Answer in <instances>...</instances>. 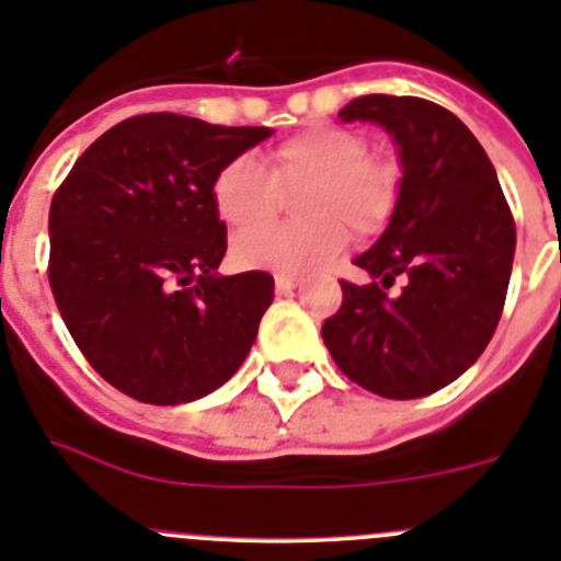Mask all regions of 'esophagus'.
<instances>
[{
	"instance_id": "obj_1",
	"label": "esophagus",
	"mask_w": 561,
	"mask_h": 561,
	"mask_svg": "<svg viewBox=\"0 0 561 561\" xmlns=\"http://www.w3.org/2000/svg\"><path fill=\"white\" fill-rule=\"evenodd\" d=\"M300 286V280L297 277H289V275H277L275 277V291L277 295H291V291Z\"/></svg>"
}]
</instances>
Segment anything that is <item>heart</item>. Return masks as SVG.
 <instances>
[{
	"label": "heart",
	"instance_id": "b5f03b06",
	"mask_svg": "<svg viewBox=\"0 0 561 561\" xmlns=\"http://www.w3.org/2000/svg\"><path fill=\"white\" fill-rule=\"evenodd\" d=\"M307 185L298 201L300 226L257 228L274 215L280 190ZM399 171L368 157V140L351 128L317 126L295 134L266 157L227 162L213 180V207L227 227H252L232 241L244 270L304 277L334 264L348 244V230L374 236L396 210Z\"/></svg>",
	"mask_w": 561,
	"mask_h": 561
}]
</instances>
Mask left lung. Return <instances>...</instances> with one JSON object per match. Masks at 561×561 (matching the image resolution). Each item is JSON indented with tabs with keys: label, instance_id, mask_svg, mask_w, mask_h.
I'll list each match as a JSON object with an SVG mask.
<instances>
[{
	"label": "left lung",
	"instance_id": "1",
	"mask_svg": "<svg viewBox=\"0 0 561 561\" xmlns=\"http://www.w3.org/2000/svg\"><path fill=\"white\" fill-rule=\"evenodd\" d=\"M342 123H376L399 153V199L376 244L354 257L368 286L342 280L325 348L351 381L385 399H421L469 370L492 340L512 277V210L494 165L449 108L365 95ZM405 277L399 296L383 291Z\"/></svg>",
	"mask_w": 561,
	"mask_h": 561
}]
</instances>
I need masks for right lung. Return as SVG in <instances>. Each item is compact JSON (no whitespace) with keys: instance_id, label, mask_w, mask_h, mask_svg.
Masks as SVG:
<instances>
[{"instance_id":"add662e5","label":"right lung","mask_w":561,"mask_h":561,"mask_svg":"<svg viewBox=\"0 0 561 561\" xmlns=\"http://www.w3.org/2000/svg\"><path fill=\"white\" fill-rule=\"evenodd\" d=\"M272 137L137 114L101 134L49 205V286L89 365L146 404L219 390L275 297L266 272L219 275L227 227L213 180Z\"/></svg>"}]
</instances>
